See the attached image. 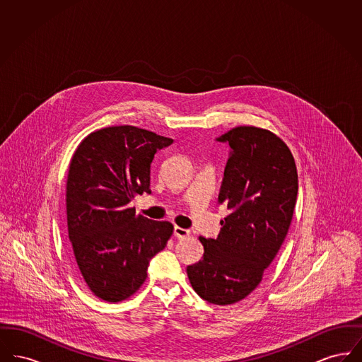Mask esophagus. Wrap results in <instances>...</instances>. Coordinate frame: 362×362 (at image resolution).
<instances>
[{"instance_id": "34e87169", "label": "esophagus", "mask_w": 362, "mask_h": 362, "mask_svg": "<svg viewBox=\"0 0 362 362\" xmlns=\"http://www.w3.org/2000/svg\"><path fill=\"white\" fill-rule=\"evenodd\" d=\"M173 235H175V238L183 239V238L189 236V229H185V228H180V226H175L173 228Z\"/></svg>"}]
</instances>
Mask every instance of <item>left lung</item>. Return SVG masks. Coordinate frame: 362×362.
I'll use <instances>...</instances> for the list:
<instances>
[{
    "label": "left lung",
    "instance_id": "obj_1",
    "mask_svg": "<svg viewBox=\"0 0 362 362\" xmlns=\"http://www.w3.org/2000/svg\"><path fill=\"white\" fill-rule=\"evenodd\" d=\"M232 152L218 202L230 211L217 239L199 238L204 258L187 267L192 289L229 305L255 291L292 223L298 176L288 145L270 130L238 126L217 138Z\"/></svg>",
    "mask_w": 362,
    "mask_h": 362
}]
</instances>
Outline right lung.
Listing matches in <instances>:
<instances>
[{
	"mask_svg": "<svg viewBox=\"0 0 362 362\" xmlns=\"http://www.w3.org/2000/svg\"><path fill=\"white\" fill-rule=\"evenodd\" d=\"M136 126H111L88 134L70 160L66 214L80 276L96 297L119 303L144 285L149 260L165 248L173 225L152 221L130 207L151 194L155 153L173 144Z\"/></svg>",
	"mask_w": 362,
	"mask_h": 362,
	"instance_id": "obj_1",
	"label": "right lung"
}]
</instances>
